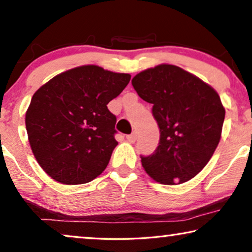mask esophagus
Segmentation results:
<instances>
[{
  "label": "esophagus",
  "instance_id": "34e87169",
  "mask_svg": "<svg viewBox=\"0 0 252 252\" xmlns=\"http://www.w3.org/2000/svg\"><path fill=\"white\" fill-rule=\"evenodd\" d=\"M136 137H137L136 132H133L132 134H129V135H127L126 139H127V141H128V142L134 143L136 141Z\"/></svg>",
  "mask_w": 252,
  "mask_h": 252
}]
</instances>
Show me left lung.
Segmentation results:
<instances>
[{"instance_id":"8db88e82","label":"left lung","mask_w":252,"mask_h":252,"mask_svg":"<svg viewBox=\"0 0 252 252\" xmlns=\"http://www.w3.org/2000/svg\"><path fill=\"white\" fill-rule=\"evenodd\" d=\"M132 85L141 98L154 105L160 130L155 154L141 157L144 171L163 185L189 181L209 163L221 137L225 108L218 93L172 64L140 72Z\"/></svg>"}]
</instances>
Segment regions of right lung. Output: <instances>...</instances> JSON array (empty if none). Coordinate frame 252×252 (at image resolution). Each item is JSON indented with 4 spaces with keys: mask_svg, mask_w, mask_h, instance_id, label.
<instances>
[{
    "mask_svg": "<svg viewBox=\"0 0 252 252\" xmlns=\"http://www.w3.org/2000/svg\"><path fill=\"white\" fill-rule=\"evenodd\" d=\"M130 80L97 65L57 74L34 93L26 111L29 142L42 170L63 185H81L108 166L117 144L108 103Z\"/></svg>",
    "mask_w": 252,
    "mask_h": 252,
    "instance_id": "1",
    "label": "right lung"
}]
</instances>
